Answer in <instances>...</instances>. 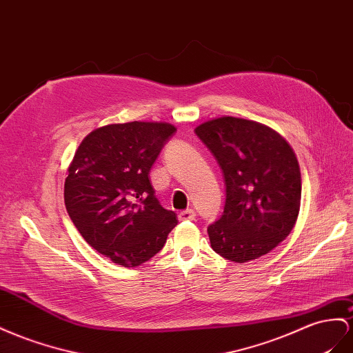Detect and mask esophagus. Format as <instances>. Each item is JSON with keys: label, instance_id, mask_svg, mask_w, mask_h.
<instances>
[{"label": "esophagus", "instance_id": "34e87169", "mask_svg": "<svg viewBox=\"0 0 353 353\" xmlns=\"http://www.w3.org/2000/svg\"><path fill=\"white\" fill-rule=\"evenodd\" d=\"M178 218H179L181 221H192V220H194V218H196V212L193 211V209H185V211L179 212Z\"/></svg>", "mask_w": 353, "mask_h": 353}]
</instances>
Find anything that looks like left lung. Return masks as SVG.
Returning a JSON list of instances; mask_svg holds the SVG:
<instances>
[{"instance_id": "8db88e82", "label": "left lung", "mask_w": 353, "mask_h": 353, "mask_svg": "<svg viewBox=\"0 0 353 353\" xmlns=\"http://www.w3.org/2000/svg\"><path fill=\"white\" fill-rule=\"evenodd\" d=\"M194 133L220 166L225 202L208 225L212 250L234 263L270 252L287 237L300 211L297 157L281 135L261 123L220 117Z\"/></svg>"}]
</instances>
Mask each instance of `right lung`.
I'll return each instance as SVG.
<instances>
[{
  "label": "right lung",
  "mask_w": 353,
  "mask_h": 353,
  "mask_svg": "<svg viewBox=\"0 0 353 353\" xmlns=\"http://www.w3.org/2000/svg\"><path fill=\"white\" fill-rule=\"evenodd\" d=\"M176 129L130 121L90 132L75 151L65 179V206L80 234L125 268L148 261L178 224L160 205L150 170Z\"/></svg>",
  "instance_id": "1"
}]
</instances>
